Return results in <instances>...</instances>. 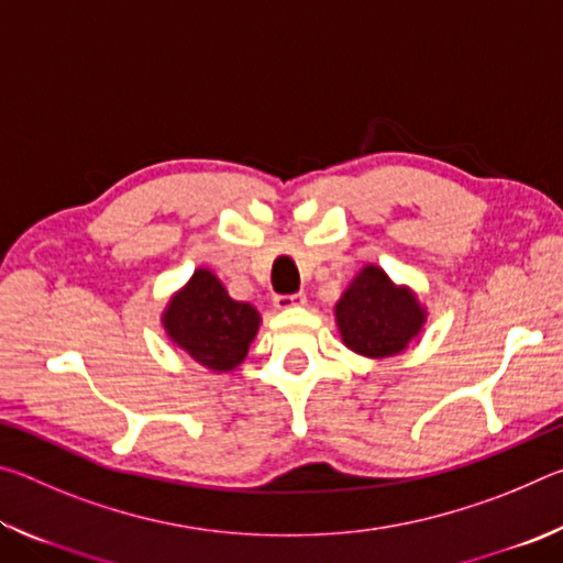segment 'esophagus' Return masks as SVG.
<instances>
[{
    "label": "esophagus",
    "mask_w": 563,
    "mask_h": 563,
    "mask_svg": "<svg viewBox=\"0 0 563 563\" xmlns=\"http://www.w3.org/2000/svg\"><path fill=\"white\" fill-rule=\"evenodd\" d=\"M305 305V292H292V295H278L275 298V308L278 310H290V308H300Z\"/></svg>",
    "instance_id": "34e87169"
}]
</instances>
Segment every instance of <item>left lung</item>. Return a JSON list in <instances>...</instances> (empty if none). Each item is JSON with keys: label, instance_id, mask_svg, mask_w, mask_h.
<instances>
[{"label": "left lung", "instance_id": "obj_1", "mask_svg": "<svg viewBox=\"0 0 563 563\" xmlns=\"http://www.w3.org/2000/svg\"><path fill=\"white\" fill-rule=\"evenodd\" d=\"M340 338L357 355L383 360L405 352L427 322L415 290L397 285L379 265H365L335 305Z\"/></svg>", "mask_w": 563, "mask_h": 563}]
</instances>
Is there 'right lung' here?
I'll return each mask as SVG.
<instances>
[{
  "label": "right lung",
  "mask_w": 563,
  "mask_h": 563,
  "mask_svg": "<svg viewBox=\"0 0 563 563\" xmlns=\"http://www.w3.org/2000/svg\"><path fill=\"white\" fill-rule=\"evenodd\" d=\"M168 340L211 373H231L258 335L261 312L251 302L233 300L208 268H198L174 292L164 316Z\"/></svg>",
  "instance_id": "obj_1"
}]
</instances>
